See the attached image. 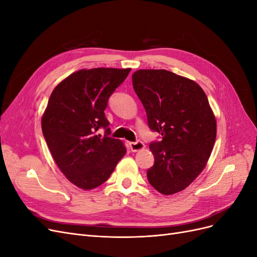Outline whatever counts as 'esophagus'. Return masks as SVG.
Listing matches in <instances>:
<instances>
[{"mask_svg": "<svg viewBox=\"0 0 257 257\" xmlns=\"http://www.w3.org/2000/svg\"><path fill=\"white\" fill-rule=\"evenodd\" d=\"M145 148V144L142 141H136L130 143V149L133 152H137L139 150H143Z\"/></svg>", "mask_w": 257, "mask_h": 257, "instance_id": "obj_1", "label": "esophagus"}]
</instances>
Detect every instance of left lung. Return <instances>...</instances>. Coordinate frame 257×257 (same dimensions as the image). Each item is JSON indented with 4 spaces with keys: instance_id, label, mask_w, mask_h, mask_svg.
<instances>
[{
    "instance_id": "1",
    "label": "left lung",
    "mask_w": 257,
    "mask_h": 257,
    "mask_svg": "<svg viewBox=\"0 0 257 257\" xmlns=\"http://www.w3.org/2000/svg\"><path fill=\"white\" fill-rule=\"evenodd\" d=\"M133 87L147 112L148 126L161 134L150 143L154 164L147 170L164 195L184 190L201 173L213 149L216 122L204 90L165 69H139Z\"/></svg>"
}]
</instances>
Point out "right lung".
Here are the masks:
<instances>
[{"label":"right lung","mask_w":257,"mask_h":257,"mask_svg":"<svg viewBox=\"0 0 257 257\" xmlns=\"http://www.w3.org/2000/svg\"><path fill=\"white\" fill-rule=\"evenodd\" d=\"M131 68L81 69L51 93L42 119L45 141L53 160L69 181L83 190L103 184L126 152L110 137L105 115L108 99ZM104 130V135L99 130Z\"/></svg>","instance_id":"1"}]
</instances>
